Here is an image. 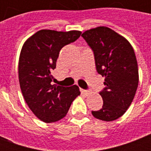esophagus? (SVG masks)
I'll return each mask as SVG.
<instances>
[{
  "label": "esophagus",
  "instance_id": "1",
  "mask_svg": "<svg viewBox=\"0 0 151 151\" xmlns=\"http://www.w3.org/2000/svg\"><path fill=\"white\" fill-rule=\"evenodd\" d=\"M81 92H82V94H84V95H86L91 94V92L88 91H86V90H83V89H81Z\"/></svg>",
  "mask_w": 151,
  "mask_h": 151
}]
</instances>
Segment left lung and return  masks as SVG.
Segmentation results:
<instances>
[{"label": "left lung", "instance_id": "1", "mask_svg": "<svg viewBox=\"0 0 151 151\" xmlns=\"http://www.w3.org/2000/svg\"><path fill=\"white\" fill-rule=\"evenodd\" d=\"M82 36L94 52L97 72L104 77L105 87L99 92L104 104L92 115L104 121L116 120L129 108L138 86L134 50L125 38L107 27L86 31Z\"/></svg>", "mask_w": 151, "mask_h": 151}]
</instances>
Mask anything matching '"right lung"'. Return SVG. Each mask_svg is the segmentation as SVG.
I'll list each match as a JSON object with an SVG mask.
<instances>
[{"label":"right lung","mask_w":151,"mask_h":151,"mask_svg":"<svg viewBox=\"0 0 151 151\" xmlns=\"http://www.w3.org/2000/svg\"><path fill=\"white\" fill-rule=\"evenodd\" d=\"M81 34L79 31L40 30L22 47L18 62L20 88L31 111L45 123L64 118L72 102L80 95L78 86L52 85L51 72L56 69L60 49Z\"/></svg>","instance_id":"1"}]
</instances>
